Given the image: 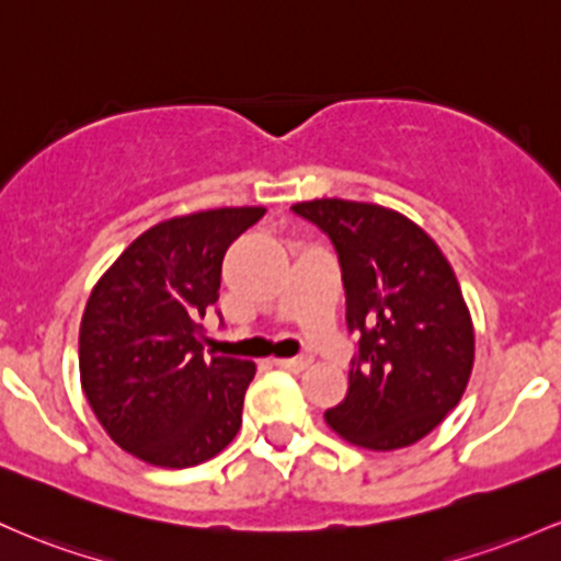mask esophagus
I'll list each match as a JSON object with an SVG mask.
<instances>
[{"label": "esophagus", "mask_w": 561, "mask_h": 561, "mask_svg": "<svg viewBox=\"0 0 561 561\" xmlns=\"http://www.w3.org/2000/svg\"><path fill=\"white\" fill-rule=\"evenodd\" d=\"M310 363H312L310 357H280V360H275V365H278V368H283V370H294V374H299V370H305Z\"/></svg>", "instance_id": "34e87169"}]
</instances>
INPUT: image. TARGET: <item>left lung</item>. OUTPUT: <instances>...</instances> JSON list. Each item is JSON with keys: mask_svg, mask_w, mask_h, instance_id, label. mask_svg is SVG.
I'll return each mask as SVG.
<instances>
[{"mask_svg": "<svg viewBox=\"0 0 561 561\" xmlns=\"http://www.w3.org/2000/svg\"><path fill=\"white\" fill-rule=\"evenodd\" d=\"M342 264L347 329L360 333L347 398L325 424L357 448L419 443L461 400L474 365V325L437 243L400 211L344 198L291 206Z\"/></svg>", "mask_w": 561, "mask_h": 561, "instance_id": "8db88e82", "label": "left lung"}]
</instances>
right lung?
<instances>
[{
    "label": "right lung",
    "instance_id": "right-lung-1",
    "mask_svg": "<svg viewBox=\"0 0 561 561\" xmlns=\"http://www.w3.org/2000/svg\"><path fill=\"white\" fill-rule=\"evenodd\" d=\"M262 217V206H230L153 225L92 288L81 387L113 443L145 463L196 467L241 430L256 365L206 355L201 320L219 299L225 251Z\"/></svg>",
    "mask_w": 561,
    "mask_h": 561
}]
</instances>
